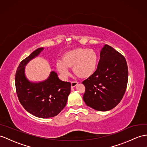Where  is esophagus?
Wrapping results in <instances>:
<instances>
[{
  "instance_id": "obj_1",
  "label": "esophagus",
  "mask_w": 147,
  "mask_h": 147,
  "mask_svg": "<svg viewBox=\"0 0 147 147\" xmlns=\"http://www.w3.org/2000/svg\"><path fill=\"white\" fill-rule=\"evenodd\" d=\"M77 85H78V82H71V87H72V88L75 87Z\"/></svg>"
}]
</instances>
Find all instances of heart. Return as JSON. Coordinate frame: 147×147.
I'll return each instance as SVG.
<instances>
[{
    "label": "heart",
    "instance_id": "1",
    "mask_svg": "<svg viewBox=\"0 0 147 147\" xmlns=\"http://www.w3.org/2000/svg\"><path fill=\"white\" fill-rule=\"evenodd\" d=\"M98 65V55L92 49L77 48L64 53L62 60L56 62V67L59 72L64 77L70 74L69 67H73V70L78 77L88 78L94 74Z\"/></svg>",
    "mask_w": 147,
    "mask_h": 147
}]
</instances>
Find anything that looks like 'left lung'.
I'll return each instance as SVG.
<instances>
[{
  "label": "left lung",
  "mask_w": 147,
  "mask_h": 147,
  "mask_svg": "<svg viewBox=\"0 0 147 147\" xmlns=\"http://www.w3.org/2000/svg\"><path fill=\"white\" fill-rule=\"evenodd\" d=\"M96 70L82 82L86 105L98 111H109L122 99L128 83V67L125 57L105 44L100 53Z\"/></svg>",
  "instance_id": "8db88e82"
}]
</instances>
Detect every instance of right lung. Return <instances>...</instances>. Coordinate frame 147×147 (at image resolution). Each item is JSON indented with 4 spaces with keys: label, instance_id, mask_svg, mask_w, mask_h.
<instances>
[{
    "label": "right lung",
    "instance_id": "1",
    "mask_svg": "<svg viewBox=\"0 0 147 147\" xmlns=\"http://www.w3.org/2000/svg\"><path fill=\"white\" fill-rule=\"evenodd\" d=\"M43 50V47L36 49L20 62L16 71L15 82L18 98L24 108L32 115L47 119L57 115L65 107L71 84L60 80L54 71H51L44 81L32 82L27 79L25 67Z\"/></svg>",
    "mask_w": 147,
    "mask_h": 147
}]
</instances>
